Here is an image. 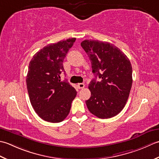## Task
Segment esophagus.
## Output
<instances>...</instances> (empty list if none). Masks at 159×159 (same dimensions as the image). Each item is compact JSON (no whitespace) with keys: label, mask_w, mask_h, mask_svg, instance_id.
<instances>
[{"label":"esophagus","mask_w":159,"mask_h":159,"mask_svg":"<svg viewBox=\"0 0 159 159\" xmlns=\"http://www.w3.org/2000/svg\"><path fill=\"white\" fill-rule=\"evenodd\" d=\"M77 87H78L79 89H84V87H85V84L83 83H80L77 84Z\"/></svg>","instance_id":"obj_1"}]
</instances>
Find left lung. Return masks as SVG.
Returning a JSON list of instances; mask_svg holds the SVG:
<instances>
[{"instance_id":"8db88e82","label":"left lung","mask_w":159,"mask_h":159,"mask_svg":"<svg viewBox=\"0 0 159 159\" xmlns=\"http://www.w3.org/2000/svg\"><path fill=\"white\" fill-rule=\"evenodd\" d=\"M81 46L90 60L95 77L89 85L91 96L86 103L89 111L100 119L120 112L128 101L132 84V68L128 57L107 42L85 40ZM98 76L101 80L96 81Z\"/></svg>"}]
</instances>
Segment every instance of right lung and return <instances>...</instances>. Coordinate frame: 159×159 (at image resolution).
<instances>
[{"instance_id": "right-lung-1", "label": "right lung", "mask_w": 159, "mask_h": 159, "mask_svg": "<svg viewBox=\"0 0 159 159\" xmlns=\"http://www.w3.org/2000/svg\"><path fill=\"white\" fill-rule=\"evenodd\" d=\"M76 38L49 44L35 53L29 65L26 79L30 102L43 120L62 121L69 115L76 90L60 74L65 73L63 61Z\"/></svg>"}]
</instances>
